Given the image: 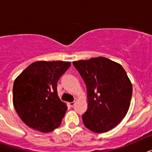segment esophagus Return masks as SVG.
<instances>
[{"label":"esophagus","instance_id":"esophagus-1","mask_svg":"<svg viewBox=\"0 0 152 152\" xmlns=\"http://www.w3.org/2000/svg\"><path fill=\"white\" fill-rule=\"evenodd\" d=\"M75 101H76V99L75 100V101L73 102H71V103H69V105L71 106V107H74V105H75Z\"/></svg>","mask_w":152,"mask_h":152}]
</instances>
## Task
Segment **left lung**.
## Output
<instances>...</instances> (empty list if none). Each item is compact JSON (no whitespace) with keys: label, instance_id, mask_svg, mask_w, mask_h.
I'll use <instances>...</instances> for the list:
<instances>
[{"label":"left lung","instance_id":"8db88e82","mask_svg":"<svg viewBox=\"0 0 152 152\" xmlns=\"http://www.w3.org/2000/svg\"><path fill=\"white\" fill-rule=\"evenodd\" d=\"M88 91V110L82 116L91 131L103 133L117 126L130 106L132 86L121 64L104 57L73 61Z\"/></svg>","mask_w":152,"mask_h":152}]
</instances>
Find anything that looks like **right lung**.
<instances>
[{
	"label": "right lung",
	"mask_w": 152,
	"mask_h": 152,
	"mask_svg": "<svg viewBox=\"0 0 152 152\" xmlns=\"http://www.w3.org/2000/svg\"><path fill=\"white\" fill-rule=\"evenodd\" d=\"M70 66L69 61H38L15 79L13 107L26 126L42 132L60 126L68 107L58 96L57 83Z\"/></svg>",
	"instance_id": "right-lung-1"
}]
</instances>
